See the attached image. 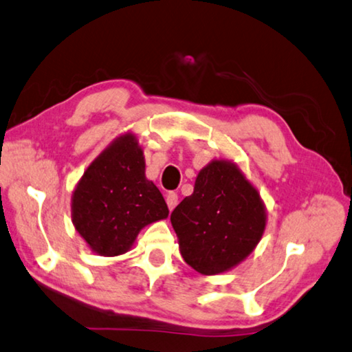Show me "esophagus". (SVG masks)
I'll list each match as a JSON object with an SVG mask.
<instances>
[{"instance_id":"esophagus-1","label":"esophagus","mask_w":352,"mask_h":352,"mask_svg":"<svg viewBox=\"0 0 352 352\" xmlns=\"http://www.w3.org/2000/svg\"><path fill=\"white\" fill-rule=\"evenodd\" d=\"M166 206H168L170 210H173L177 206V195L175 192H170L168 195H166Z\"/></svg>"}]
</instances>
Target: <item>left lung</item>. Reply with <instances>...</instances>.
I'll use <instances>...</instances> for the list:
<instances>
[{"instance_id":"obj_1","label":"left lung","mask_w":352,"mask_h":352,"mask_svg":"<svg viewBox=\"0 0 352 352\" xmlns=\"http://www.w3.org/2000/svg\"><path fill=\"white\" fill-rule=\"evenodd\" d=\"M170 219L188 266L217 275L256 248L266 227V208L235 164L213 160L199 171L193 195L184 198Z\"/></svg>"}]
</instances>
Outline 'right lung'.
<instances>
[{"label":"right lung","instance_id":"1","mask_svg":"<svg viewBox=\"0 0 352 352\" xmlns=\"http://www.w3.org/2000/svg\"><path fill=\"white\" fill-rule=\"evenodd\" d=\"M166 217L168 207L145 177L144 151L131 133L100 153L72 195L76 230L102 256L125 254L145 226Z\"/></svg>","mask_w":352,"mask_h":352}]
</instances>
